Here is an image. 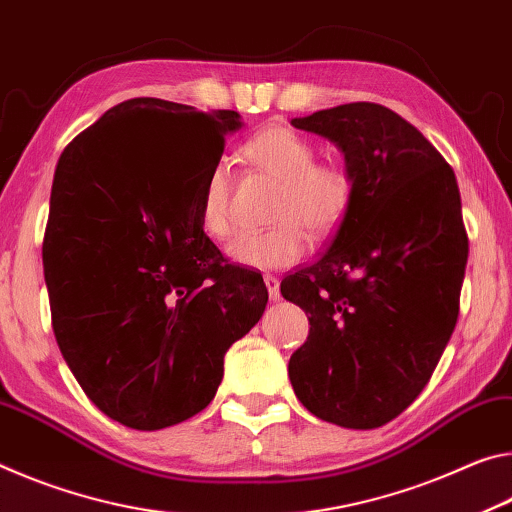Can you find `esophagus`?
Masks as SVG:
<instances>
[{"mask_svg":"<svg viewBox=\"0 0 512 512\" xmlns=\"http://www.w3.org/2000/svg\"><path fill=\"white\" fill-rule=\"evenodd\" d=\"M265 286H267V295H270L272 301H279L281 290H279V279L272 274H265Z\"/></svg>","mask_w":512,"mask_h":512,"instance_id":"esophagus-1","label":"esophagus"}]
</instances>
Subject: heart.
Segmentation results:
<instances>
[{
    "label": "heart",
    "mask_w": 512,
    "mask_h": 512,
    "mask_svg": "<svg viewBox=\"0 0 512 512\" xmlns=\"http://www.w3.org/2000/svg\"><path fill=\"white\" fill-rule=\"evenodd\" d=\"M245 161L279 181L272 217L265 231H247L229 245L233 261L256 270L297 263L308 247V233L324 238L351 204L345 167L317 163V147L288 127H267L242 145ZM199 224L208 236L224 240L233 231L231 177L224 163L213 165L199 188Z\"/></svg>",
    "instance_id": "obj_1"
}]
</instances>
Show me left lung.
Segmentation results:
<instances>
[{"mask_svg": "<svg viewBox=\"0 0 512 512\" xmlns=\"http://www.w3.org/2000/svg\"><path fill=\"white\" fill-rule=\"evenodd\" d=\"M292 127L342 149L351 204L326 249L281 281L311 324L290 383L320 420L376 429L413 404L454 333L469 249L456 174L381 104L326 108Z\"/></svg>", "mask_w": 512, "mask_h": 512, "instance_id": "8db88e82", "label": "left lung"}]
</instances>
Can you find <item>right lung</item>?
I'll list each match as a JSON object with an SVG mask.
<instances>
[{
	"mask_svg": "<svg viewBox=\"0 0 512 512\" xmlns=\"http://www.w3.org/2000/svg\"><path fill=\"white\" fill-rule=\"evenodd\" d=\"M236 111L138 97L58 158L43 240L58 349L88 399L158 431L211 404L224 354L265 311L263 276L226 263L199 188Z\"/></svg>",
	"mask_w": 512,
	"mask_h": 512,
	"instance_id": "right-lung-1",
	"label": "right lung"
}]
</instances>
